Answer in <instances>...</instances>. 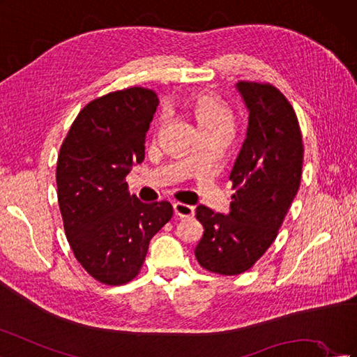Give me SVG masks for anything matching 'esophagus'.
Here are the masks:
<instances>
[{
  "label": "esophagus",
  "mask_w": 357,
  "mask_h": 357,
  "mask_svg": "<svg viewBox=\"0 0 357 357\" xmlns=\"http://www.w3.org/2000/svg\"><path fill=\"white\" fill-rule=\"evenodd\" d=\"M172 208H174V215L178 218H192L195 213L194 207L183 204V202H174V204H172Z\"/></svg>",
  "instance_id": "1"
}]
</instances>
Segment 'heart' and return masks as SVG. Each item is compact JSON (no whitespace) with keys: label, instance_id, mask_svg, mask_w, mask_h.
Wrapping results in <instances>:
<instances>
[{"label":"heart","instance_id":"1","mask_svg":"<svg viewBox=\"0 0 357 357\" xmlns=\"http://www.w3.org/2000/svg\"><path fill=\"white\" fill-rule=\"evenodd\" d=\"M188 108L201 132H222L229 135L234 128V115L227 105L207 93L192 96ZM162 123V119H159Z\"/></svg>","mask_w":357,"mask_h":357}]
</instances>
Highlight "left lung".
Here are the masks:
<instances>
[{
  "mask_svg": "<svg viewBox=\"0 0 357 357\" xmlns=\"http://www.w3.org/2000/svg\"><path fill=\"white\" fill-rule=\"evenodd\" d=\"M236 89L249 112L246 139L229 180L236 194L229 213L197 207L204 227L195 248L208 272L240 275L273 243L301 186L302 133L293 107L271 84L240 81Z\"/></svg>",
  "mask_w": 357,
  "mask_h": 357,
  "instance_id": "1",
  "label": "left lung"
}]
</instances>
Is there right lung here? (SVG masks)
<instances>
[{
    "mask_svg": "<svg viewBox=\"0 0 357 357\" xmlns=\"http://www.w3.org/2000/svg\"><path fill=\"white\" fill-rule=\"evenodd\" d=\"M158 105V94L142 86L102 96L78 114L60 149L56 195L66 237L81 266L103 284L137 276L151 237L172 216L168 201L146 204L126 183L146 158Z\"/></svg>",
    "mask_w": 357,
    "mask_h": 357,
    "instance_id": "obj_1",
    "label": "right lung"
}]
</instances>
